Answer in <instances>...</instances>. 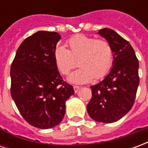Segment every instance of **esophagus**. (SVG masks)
I'll return each mask as SVG.
<instances>
[{
    "label": "esophagus",
    "mask_w": 148,
    "mask_h": 148,
    "mask_svg": "<svg viewBox=\"0 0 148 148\" xmlns=\"http://www.w3.org/2000/svg\"><path fill=\"white\" fill-rule=\"evenodd\" d=\"M79 89H80V87L77 86H74V90L75 93H77V91L79 90Z\"/></svg>",
    "instance_id": "esophagus-1"
}]
</instances>
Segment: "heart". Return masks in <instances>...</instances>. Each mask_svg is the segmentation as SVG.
<instances>
[{
    "label": "heart",
    "mask_w": 148,
    "mask_h": 148,
    "mask_svg": "<svg viewBox=\"0 0 148 148\" xmlns=\"http://www.w3.org/2000/svg\"><path fill=\"white\" fill-rule=\"evenodd\" d=\"M69 50L57 46L54 51L56 66L62 74H68L77 66L80 67L72 72L67 80L74 84H83L105 77L113 61V51L109 41L97 39L84 35H77L66 42Z\"/></svg>",
    "instance_id": "b5f03b06"
}]
</instances>
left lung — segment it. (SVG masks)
<instances>
[{
	"label": "left lung",
	"instance_id": "8db88e82",
	"mask_svg": "<svg viewBox=\"0 0 148 148\" xmlns=\"http://www.w3.org/2000/svg\"><path fill=\"white\" fill-rule=\"evenodd\" d=\"M97 34L111 44L113 62L106 77L90 86L92 97L86 109L93 120L109 124L119 121L133 106L140 83L139 61L130 43L115 31L106 27Z\"/></svg>",
	"mask_w": 148,
	"mask_h": 148
}]
</instances>
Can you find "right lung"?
I'll return each instance as SVG.
<instances>
[{
  "label": "right lung",
  "mask_w": 148,
  "mask_h": 148,
  "mask_svg": "<svg viewBox=\"0 0 148 148\" xmlns=\"http://www.w3.org/2000/svg\"><path fill=\"white\" fill-rule=\"evenodd\" d=\"M61 36L39 31L22 42L10 70L11 95L21 116L28 124L41 129L61 123L66 101L74 93L66 83L54 59Z\"/></svg>",
  "instance_id": "1"
}]
</instances>
